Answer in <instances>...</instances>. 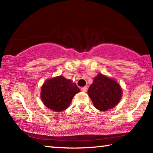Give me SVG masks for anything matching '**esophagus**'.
Returning <instances> with one entry per match:
<instances>
[{
  "instance_id": "1",
  "label": "esophagus",
  "mask_w": 153,
  "mask_h": 153,
  "mask_svg": "<svg viewBox=\"0 0 153 153\" xmlns=\"http://www.w3.org/2000/svg\"><path fill=\"white\" fill-rule=\"evenodd\" d=\"M81 90H82V92H86L87 91V90H88L87 87H86V86H85V87H82V88H81Z\"/></svg>"
}]
</instances>
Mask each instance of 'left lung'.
Instances as JSON below:
<instances>
[{"instance_id":"8db88e82","label":"left lung","mask_w":153,"mask_h":153,"mask_svg":"<svg viewBox=\"0 0 153 153\" xmlns=\"http://www.w3.org/2000/svg\"><path fill=\"white\" fill-rule=\"evenodd\" d=\"M88 94L97 109L105 111L118 104L122 91L115 80L99 74L94 77Z\"/></svg>"}]
</instances>
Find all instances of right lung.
<instances>
[{
    "mask_svg": "<svg viewBox=\"0 0 153 153\" xmlns=\"http://www.w3.org/2000/svg\"><path fill=\"white\" fill-rule=\"evenodd\" d=\"M79 88L63 76H58L46 81L41 89V99L46 107L60 112L69 107Z\"/></svg>",
    "mask_w": 153,
    "mask_h": 153,
    "instance_id": "right-lung-1",
    "label": "right lung"
}]
</instances>
